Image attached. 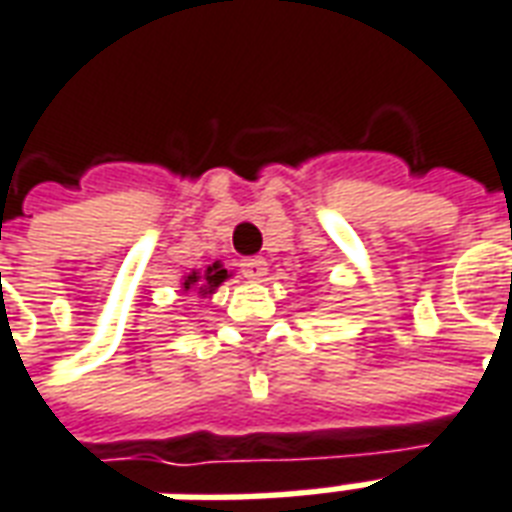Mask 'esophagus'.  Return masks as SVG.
Listing matches in <instances>:
<instances>
[{"label":"esophagus","instance_id":"obj_1","mask_svg":"<svg viewBox=\"0 0 512 512\" xmlns=\"http://www.w3.org/2000/svg\"><path fill=\"white\" fill-rule=\"evenodd\" d=\"M241 271H244L246 279H252V282H263L268 276V263L263 257H249L241 263Z\"/></svg>","mask_w":512,"mask_h":512}]
</instances>
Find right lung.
Segmentation results:
<instances>
[{
    "label": "right lung",
    "instance_id": "right-lung-1",
    "mask_svg": "<svg viewBox=\"0 0 512 512\" xmlns=\"http://www.w3.org/2000/svg\"><path fill=\"white\" fill-rule=\"evenodd\" d=\"M225 279H230V274H227V268L217 260L211 266L192 268L189 274L181 276V293H192L198 295V298H211Z\"/></svg>",
    "mask_w": 512,
    "mask_h": 512
}]
</instances>
